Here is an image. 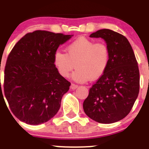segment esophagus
I'll return each mask as SVG.
<instances>
[{
  "label": "esophagus",
  "mask_w": 149,
  "mask_h": 149,
  "mask_svg": "<svg viewBox=\"0 0 149 149\" xmlns=\"http://www.w3.org/2000/svg\"><path fill=\"white\" fill-rule=\"evenodd\" d=\"M78 86H79L78 85H76V84H72L71 85H70V88H71V89H76V88H78Z\"/></svg>",
  "instance_id": "34e87169"
}]
</instances>
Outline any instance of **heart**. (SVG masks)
Returning <instances> with one entry per match:
<instances>
[{
  "label": "heart",
  "mask_w": 149,
  "mask_h": 149,
  "mask_svg": "<svg viewBox=\"0 0 149 149\" xmlns=\"http://www.w3.org/2000/svg\"><path fill=\"white\" fill-rule=\"evenodd\" d=\"M68 53L56 51L54 64L61 76L66 78L75 66L72 79L79 83L95 81L103 76L110 60L109 47L104 42L81 37L67 47Z\"/></svg>",
  "instance_id": "heart-1"
}]
</instances>
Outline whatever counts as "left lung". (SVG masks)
I'll use <instances>...</instances> for the list:
<instances>
[{
	"mask_svg": "<svg viewBox=\"0 0 149 149\" xmlns=\"http://www.w3.org/2000/svg\"><path fill=\"white\" fill-rule=\"evenodd\" d=\"M90 37L102 38L110 60L103 76L89 90L83 104L86 115L93 120L109 124L121 120L131 110L139 93L137 61L125 37L110 29H100Z\"/></svg>",
	"mask_w": 149,
	"mask_h": 149,
	"instance_id": "8db88e82",
	"label": "left lung"
}]
</instances>
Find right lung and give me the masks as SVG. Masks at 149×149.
<instances>
[{
    "instance_id": "add662e5",
    "label": "right lung",
    "mask_w": 149,
    "mask_h": 149,
    "mask_svg": "<svg viewBox=\"0 0 149 149\" xmlns=\"http://www.w3.org/2000/svg\"><path fill=\"white\" fill-rule=\"evenodd\" d=\"M72 37L37 30L25 34L10 51L4 71V94L19 120L40 125L58 112L70 83L58 73L54 54Z\"/></svg>"
}]
</instances>
